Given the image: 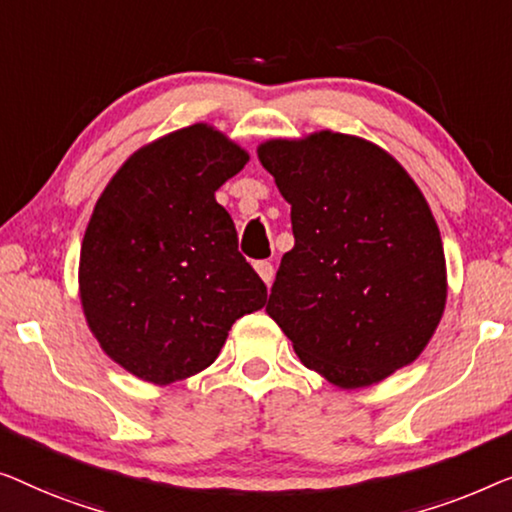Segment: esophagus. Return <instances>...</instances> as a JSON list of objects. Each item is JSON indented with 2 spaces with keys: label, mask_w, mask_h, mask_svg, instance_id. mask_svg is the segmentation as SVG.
<instances>
[{
  "label": "esophagus",
  "mask_w": 512,
  "mask_h": 512,
  "mask_svg": "<svg viewBox=\"0 0 512 512\" xmlns=\"http://www.w3.org/2000/svg\"><path fill=\"white\" fill-rule=\"evenodd\" d=\"M255 271L259 273V278H262L266 285L273 283V276H276V269H273L271 262H266V259H262V262H255Z\"/></svg>",
  "instance_id": "34e87169"
}]
</instances>
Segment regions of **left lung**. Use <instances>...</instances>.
<instances>
[{
  "instance_id": "obj_1",
  "label": "left lung",
  "mask_w": 512,
  "mask_h": 512,
  "mask_svg": "<svg viewBox=\"0 0 512 512\" xmlns=\"http://www.w3.org/2000/svg\"><path fill=\"white\" fill-rule=\"evenodd\" d=\"M257 155L292 204L294 248L266 313L301 362L345 390L413 362L448 294L441 234L413 178L336 132L266 141Z\"/></svg>"
}]
</instances>
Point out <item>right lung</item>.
Segmentation results:
<instances>
[{
	"label": "right lung",
	"instance_id": "1",
	"mask_svg": "<svg viewBox=\"0 0 512 512\" xmlns=\"http://www.w3.org/2000/svg\"><path fill=\"white\" fill-rule=\"evenodd\" d=\"M248 153L192 125L141 148L99 197L81 248V301L106 355L167 385L204 371L227 331L266 304L215 190Z\"/></svg>",
	"mask_w": 512,
	"mask_h": 512
}]
</instances>
